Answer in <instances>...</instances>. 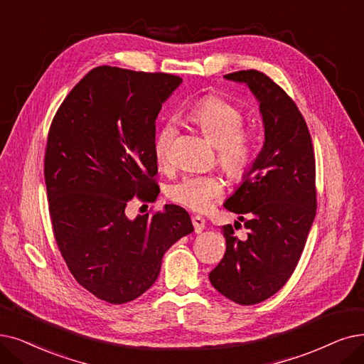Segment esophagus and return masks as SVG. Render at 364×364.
Listing matches in <instances>:
<instances>
[{
    "mask_svg": "<svg viewBox=\"0 0 364 364\" xmlns=\"http://www.w3.org/2000/svg\"><path fill=\"white\" fill-rule=\"evenodd\" d=\"M191 221H193V225H194V231H196V232H201L203 230H205L206 221L203 220V216L194 215V216L191 218Z\"/></svg>",
    "mask_w": 364,
    "mask_h": 364,
    "instance_id": "1",
    "label": "esophagus"
}]
</instances>
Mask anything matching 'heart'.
<instances>
[{
	"label": "heart",
	"mask_w": 364,
	"mask_h": 364,
	"mask_svg": "<svg viewBox=\"0 0 364 364\" xmlns=\"http://www.w3.org/2000/svg\"><path fill=\"white\" fill-rule=\"evenodd\" d=\"M191 119L216 146V161L230 178L242 181L251 173L258 155V137L245 127V114L231 101L209 95L191 110ZM176 137V124L166 121L158 129L152 151L155 161L166 167L171 161V148ZM225 193V182L216 173L185 174L168 188V197L194 212H208Z\"/></svg>",
	"instance_id": "heart-1"
}]
</instances>
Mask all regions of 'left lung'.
Instances as JSON below:
<instances>
[{
    "label": "left lung",
    "instance_id": "obj_1",
    "mask_svg": "<svg viewBox=\"0 0 364 364\" xmlns=\"http://www.w3.org/2000/svg\"><path fill=\"white\" fill-rule=\"evenodd\" d=\"M225 77L245 82L258 98L266 141L224 205L240 215L248 236L239 239L231 225L223 227L227 250L209 279L223 296L248 306L278 293L299 264L316 213L315 152L306 121L278 83L258 70Z\"/></svg>",
    "mask_w": 364,
    "mask_h": 364
}]
</instances>
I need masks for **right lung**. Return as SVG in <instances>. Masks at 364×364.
I'll return each instance as SVG.
<instances>
[{"instance_id": "1", "label": "right lung", "mask_w": 364, "mask_h": 364, "mask_svg": "<svg viewBox=\"0 0 364 364\" xmlns=\"http://www.w3.org/2000/svg\"><path fill=\"white\" fill-rule=\"evenodd\" d=\"M182 79L95 67L56 110L45 151L53 237L65 264L97 299L122 304L156 281L163 255L194 230L176 205L128 220L133 198L155 201V119Z\"/></svg>"}]
</instances>
